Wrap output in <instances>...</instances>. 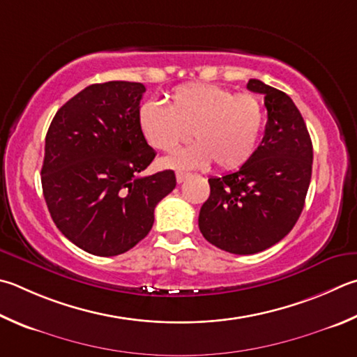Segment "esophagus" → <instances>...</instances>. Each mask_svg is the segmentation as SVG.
<instances>
[{
  "label": "esophagus",
  "mask_w": 357,
  "mask_h": 357,
  "mask_svg": "<svg viewBox=\"0 0 357 357\" xmlns=\"http://www.w3.org/2000/svg\"><path fill=\"white\" fill-rule=\"evenodd\" d=\"M190 174L189 173H185V172H176V181H178V184H181V183H184V181L189 178Z\"/></svg>",
  "instance_id": "1"
}]
</instances>
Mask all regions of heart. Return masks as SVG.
Masks as SVG:
<instances>
[{
  "label": "heart",
  "mask_w": 357,
  "mask_h": 357,
  "mask_svg": "<svg viewBox=\"0 0 357 357\" xmlns=\"http://www.w3.org/2000/svg\"><path fill=\"white\" fill-rule=\"evenodd\" d=\"M262 128L264 109L256 96L215 84H184L167 106L146 101L139 109V129L154 150L173 153L190 135L197 139L164 160L172 168H201L212 160L222 170L241 167L255 153Z\"/></svg>",
  "instance_id": "b5f03b06"
}]
</instances>
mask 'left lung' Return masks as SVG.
<instances>
[{"label": "left lung", "mask_w": 357, "mask_h": 357, "mask_svg": "<svg viewBox=\"0 0 357 357\" xmlns=\"http://www.w3.org/2000/svg\"><path fill=\"white\" fill-rule=\"evenodd\" d=\"M267 125L261 145L237 172L211 178L198 226L207 242L232 255H255L282 241L304 207L312 176V142L289 95L259 79Z\"/></svg>", "instance_id": "8db88e82"}]
</instances>
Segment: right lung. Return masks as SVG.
Masks as SVG:
<instances>
[{"mask_svg": "<svg viewBox=\"0 0 357 357\" xmlns=\"http://www.w3.org/2000/svg\"><path fill=\"white\" fill-rule=\"evenodd\" d=\"M140 82L81 90L56 112L45 139L42 189L51 218L95 256L126 252L146 237L154 207L176 187L173 170L139 176L156 151L139 129Z\"/></svg>", "mask_w": 357, "mask_h": 357, "instance_id": "add662e5", "label": "right lung"}]
</instances>
